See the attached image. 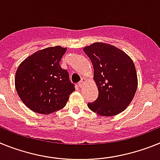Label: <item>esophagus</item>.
Returning <instances> with one entry per match:
<instances>
[{"label":"esophagus","mask_w":160,"mask_h":160,"mask_svg":"<svg viewBox=\"0 0 160 160\" xmlns=\"http://www.w3.org/2000/svg\"><path fill=\"white\" fill-rule=\"evenodd\" d=\"M84 82H85V79L82 78L81 80H80V81L78 83V85L80 88H82V87H83V85H84Z\"/></svg>","instance_id":"34e87169"}]
</instances>
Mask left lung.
<instances>
[{
	"label": "left lung",
	"mask_w": 160,
	"mask_h": 160,
	"mask_svg": "<svg viewBox=\"0 0 160 160\" xmlns=\"http://www.w3.org/2000/svg\"><path fill=\"white\" fill-rule=\"evenodd\" d=\"M94 68L98 97L88 107L101 116H114L130 105L138 87L133 60L124 51L104 42L84 48Z\"/></svg>",
	"instance_id": "8db88e82"
}]
</instances>
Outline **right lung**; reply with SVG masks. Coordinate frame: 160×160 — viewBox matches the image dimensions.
I'll use <instances>...</instances> for the list:
<instances>
[{
    "mask_svg": "<svg viewBox=\"0 0 160 160\" xmlns=\"http://www.w3.org/2000/svg\"><path fill=\"white\" fill-rule=\"evenodd\" d=\"M66 50L56 46L37 51L17 70V92L22 102L35 113L49 114L63 109L76 89L69 80L68 72L59 64Z\"/></svg>",
    "mask_w": 160,
    "mask_h": 160,
    "instance_id": "1",
    "label": "right lung"
}]
</instances>
